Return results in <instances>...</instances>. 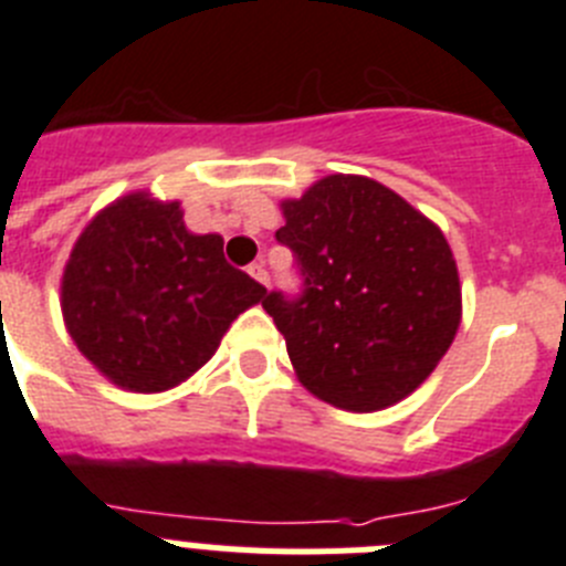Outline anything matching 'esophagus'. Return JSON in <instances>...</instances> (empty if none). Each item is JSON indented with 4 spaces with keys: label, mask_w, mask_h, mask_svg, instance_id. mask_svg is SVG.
Here are the masks:
<instances>
[{
    "label": "esophagus",
    "mask_w": 566,
    "mask_h": 566,
    "mask_svg": "<svg viewBox=\"0 0 566 566\" xmlns=\"http://www.w3.org/2000/svg\"><path fill=\"white\" fill-rule=\"evenodd\" d=\"M249 274H252V277L258 280L260 286H266L269 274H266V269H263V263H252V266H249Z\"/></svg>",
    "instance_id": "1"
}]
</instances>
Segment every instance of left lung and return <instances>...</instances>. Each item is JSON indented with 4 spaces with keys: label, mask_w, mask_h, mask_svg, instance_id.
Listing matches in <instances>:
<instances>
[{
    "label": "left lung",
    "mask_w": 566,
    "mask_h": 566,
    "mask_svg": "<svg viewBox=\"0 0 566 566\" xmlns=\"http://www.w3.org/2000/svg\"><path fill=\"white\" fill-rule=\"evenodd\" d=\"M277 240L306 292L266 294L294 374L343 411L371 413L413 394L462 323V283L442 229L365 175L334 172L280 201Z\"/></svg>",
    "instance_id": "obj_1"
}]
</instances>
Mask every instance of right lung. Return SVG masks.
Listing matches in <instances>:
<instances>
[{
    "instance_id": "right-lung-1",
    "label": "right lung",
    "mask_w": 566,
    "mask_h": 566,
    "mask_svg": "<svg viewBox=\"0 0 566 566\" xmlns=\"http://www.w3.org/2000/svg\"><path fill=\"white\" fill-rule=\"evenodd\" d=\"M266 289L195 234L181 201L122 195L82 229L62 272V317L102 377L135 394L187 382Z\"/></svg>"
}]
</instances>
